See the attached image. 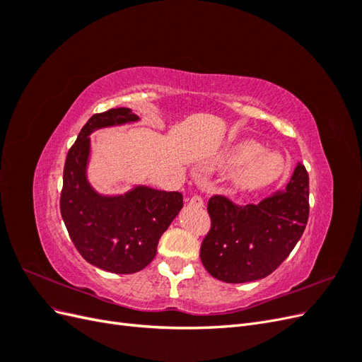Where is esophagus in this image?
Returning a JSON list of instances; mask_svg holds the SVG:
<instances>
[{
	"instance_id": "obj_1",
	"label": "esophagus",
	"mask_w": 362,
	"mask_h": 362,
	"mask_svg": "<svg viewBox=\"0 0 362 362\" xmlns=\"http://www.w3.org/2000/svg\"><path fill=\"white\" fill-rule=\"evenodd\" d=\"M190 204L192 205H194V206H202L204 205V201H202V198L201 196H198V194H194L193 198L190 199Z\"/></svg>"
}]
</instances>
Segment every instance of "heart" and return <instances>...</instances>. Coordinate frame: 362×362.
Returning <instances> with one entry per match:
<instances>
[{"label":"heart","mask_w":362,"mask_h":362,"mask_svg":"<svg viewBox=\"0 0 362 362\" xmlns=\"http://www.w3.org/2000/svg\"><path fill=\"white\" fill-rule=\"evenodd\" d=\"M210 169H231L226 181L238 194H258L278 184L288 173V163L279 152L266 151L257 140H238L211 160Z\"/></svg>","instance_id":"heart-1"}]
</instances>
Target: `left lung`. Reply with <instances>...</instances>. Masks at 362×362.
Returning <instances> with one entry per match:
<instances>
[{"label":"left lung","mask_w":362,"mask_h":362,"mask_svg":"<svg viewBox=\"0 0 362 362\" xmlns=\"http://www.w3.org/2000/svg\"><path fill=\"white\" fill-rule=\"evenodd\" d=\"M310 180L298 163L284 192L238 206L223 196L208 201L211 229L201 246L210 275L228 284L269 276L300 240L310 214Z\"/></svg>","instance_id":"obj_1"}]
</instances>
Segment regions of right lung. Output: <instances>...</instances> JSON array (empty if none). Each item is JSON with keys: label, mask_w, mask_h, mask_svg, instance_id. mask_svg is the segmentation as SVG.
Wrapping results in <instances>:
<instances>
[{"label": "right lung", "mask_w": 362, "mask_h": 362, "mask_svg": "<svg viewBox=\"0 0 362 362\" xmlns=\"http://www.w3.org/2000/svg\"><path fill=\"white\" fill-rule=\"evenodd\" d=\"M137 120L124 107L93 115L69 149L63 170L60 213L72 243L92 266L117 275L140 272L154 259L160 237L182 208L178 192L134 185L125 193L103 194L87 178L93 131Z\"/></svg>", "instance_id": "right-lung-1"}]
</instances>
